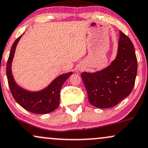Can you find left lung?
I'll use <instances>...</instances> for the list:
<instances>
[{
  "mask_svg": "<svg viewBox=\"0 0 148 148\" xmlns=\"http://www.w3.org/2000/svg\"><path fill=\"white\" fill-rule=\"evenodd\" d=\"M137 59L132 42L120 32L118 51L106 68L94 73L83 72L81 77L92 106L110 108L128 97L135 83Z\"/></svg>",
  "mask_w": 148,
  "mask_h": 148,
  "instance_id": "1",
  "label": "left lung"
}]
</instances>
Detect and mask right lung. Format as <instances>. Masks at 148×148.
<instances>
[{
  "mask_svg": "<svg viewBox=\"0 0 148 148\" xmlns=\"http://www.w3.org/2000/svg\"><path fill=\"white\" fill-rule=\"evenodd\" d=\"M21 38L18 37L14 42L7 63V77L10 91L15 99L24 109L34 114H47L55 110L59 106L60 91L62 85L72 74V72L61 74L56 77L47 88L38 92H30L16 84L12 73V63L16 47Z\"/></svg>",
  "mask_w": 148,
  "mask_h": 148,
  "instance_id": "right-lung-1",
  "label": "right lung"
}]
</instances>
